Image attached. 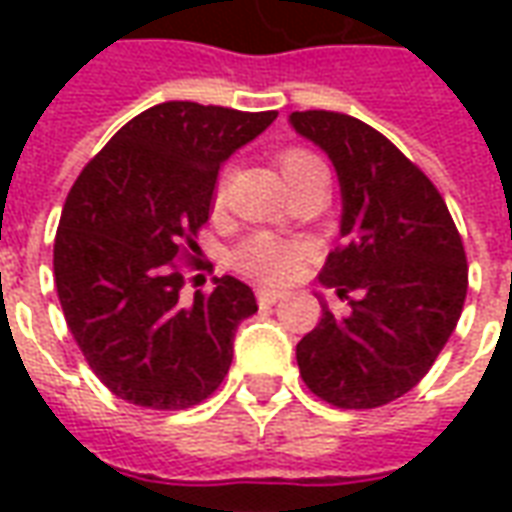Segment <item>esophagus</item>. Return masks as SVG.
Masks as SVG:
<instances>
[{"mask_svg":"<svg viewBox=\"0 0 512 512\" xmlns=\"http://www.w3.org/2000/svg\"><path fill=\"white\" fill-rule=\"evenodd\" d=\"M279 299H285V290H277V288H260L257 290V301L268 307V304H277Z\"/></svg>","mask_w":512,"mask_h":512,"instance_id":"34e87169","label":"esophagus"}]
</instances>
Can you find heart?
<instances>
[{
    "label": "heart",
    "mask_w": 512,
    "mask_h": 512,
    "mask_svg": "<svg viewBox=\"0 0 512 512\" xmlns=\"http://www.w3.org/2000/svg\"><path fill=\"white\" fill-rule=\"evenodd\" d=\"M318 164V158L307 153V150H285L279 156V167L285 180L293 178L301 169ZM301 260V246L282 241L277 235H252L241 249L235 252V263L241 271H246L249 277L263 279V282H279V279H288Z\"/></svg>",
    "instance_id": "b5f03b06"
}]
</instances>
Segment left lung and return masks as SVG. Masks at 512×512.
<instances>
[{
	"label": "left lung",
	"instance_id": "obj_1",
	"mask_svg": "<svg viewBox=\"0 0 512 512\" xmlns=\"http://www.w3.org/2000/svg\"><path fill=\"white\" fill-rule=\"evenodd\" d=\"M290 128L332 161L340 238L321 271L337 296L359 293L296 345L301 378L326 403L376 408L411 392L461 318L469 268L436 186L384 134L343 112H293Z\"/></svg>",
	"mask_w": 512,
	"mask_h": 512
}]
</instances>
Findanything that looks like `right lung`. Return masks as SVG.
<instances>
[{
	"mask_svg": "<svg viewBox=\"0 0 512 512\" xmlns=\"http://www.w3.org/2000/svg\"><path fill=\"white\" fill-rule=\"evenodd\" d=\"M274 120L191 101L150 106L73 183L54 241L57 296L87 365L128 403L197 406L227 376L255 293L213 277L211 293L186 301L175 260L200 249L224 161Z\"/></svg>",
	"mask_w": 512,
	"mask_h": 512,
	"instance_id": "1",
	"label": "right lung"
}]
</instances>
